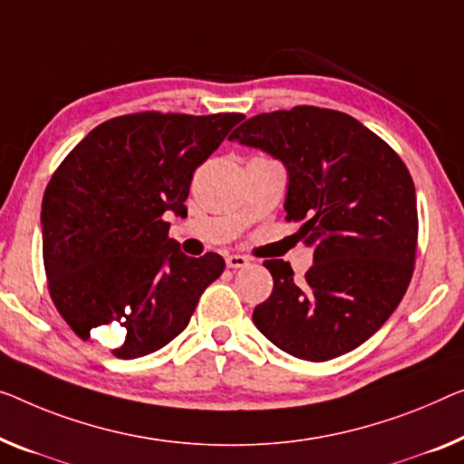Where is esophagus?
Instances as JSON below:
<instances>
[{
  "label": "esophagus",
  "instance_id": "esophagus-1",
  "mask_svg": "<svg viewBox=\"0 0 464 464\" xmlns=\"http://www.w3.org/2000/svg\"><path fill=\"white\" fill-rule=\"evenodd\" d=\"M247 265H250V258H247V256H241V254L227 256V266L229 268H244Z\"/></svg>",
  "mask_w": 464,
  "mask_h": 464
}]
</instances>
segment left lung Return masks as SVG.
<instances>
[{"mask_svg":"<svg viewBox=\"0 0 464 464\" xmlns=\"http://www.w3.org/2000/svg\"><path fill=\"white\" fill-rule=\"evenodd\" d=\"M231 141L258 148L287 169V220L314 265L294 281L289 262L265 260L273 294L254 324L276 348L323 362L364 343L409 287L417 254V196L400 156L337 110L295 106L258 114Z\"/></svg>","mask_w":464,"mask_h":464,"instance_id":"obj_1","label":"left lung"}]
</instances>
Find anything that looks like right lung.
<instances>
[{
  "instance_id": "obj_1",
  "label": "right lung",
  "mask_w": 464,
  "mask_h": 464,
  "mask_svg": "<svg viewBox=\"0 0 464 464\" xmlns=\"http://www.w3.org/2000/svg\"><path fill=\"white\" fill-rule=\"evenodd\" d=\"M244 114L140 112L102 122L68 154L41 204L50 295L81 340L140 358L188 327L199 295L225 271L169 237L185 217L193 170Z\"/></svg>"
}]
</instances>
